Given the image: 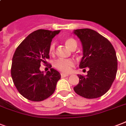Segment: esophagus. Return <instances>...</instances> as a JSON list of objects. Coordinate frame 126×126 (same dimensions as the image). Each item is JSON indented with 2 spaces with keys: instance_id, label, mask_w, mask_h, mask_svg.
<instances>
[{
  "instance_id": "1",
  "label": "esophagus",
  "mask_w": 126,
  "mask_h": 126,
  "mask_svg": "<svg viewBox=\"0 0 126 126\" xmlns=\"http://www.w3.org/2000/svg\"><path fill=\"white\" fill-rule=\"evenodd\" d=\"M68 76V74H65V73L61 74V78H65V77H66V76Z\"/></svg>"
}]
</instances>
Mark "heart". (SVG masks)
Instances as JSON below:
<instances>
[{
    "instance_id": "b5f03b06",
    "label": "heart",
    "mask_w": 126,
    "mask_h": 126,
    "mask_svg": "<svg viewBox=\"0 0 126 126\" xmlns=\"http://www.w3.org/2000/svg\"><path fill=\"white\" fill-rule=\"evenodd\" d=\"M65 45L72 50H74L77 47V42L74 39L68 37L65 41ZM48 52L50 55H54L56 52V45L55 43H52L50 45L48 48ZM75 65L74 61L71 59L64 60V59H58L54 61V66L56 69L60 70L63 72H68L71 70V68Z\"/></svg>"
}]
</instances>
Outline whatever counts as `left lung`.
Segmentation results:
<instances>
[{
    "instance_id": "obj_1",
    "label": "left lung",
    "mask_w": 126,
    "mask_h": 126,
    "mask_svg": "<svg viewBox=\"0 0 126 126\" xmlns=\"http://www.w3.org/2000/svg\"><path fill=\"white\" fill-rule=\"evenodd\" d=\"M74 33L83 46V56L79 68H89L87 76L78 75L79 83L74 90L85 98L102 96L109 91L116 78L118 62L115 50L109 40L93 30L78 29Z\"/></svg>"
}]
</instances>
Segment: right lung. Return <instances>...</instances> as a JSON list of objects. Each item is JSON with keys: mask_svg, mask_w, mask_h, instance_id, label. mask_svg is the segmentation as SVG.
<instances>
[{"mask_svg": "<svg viewBox=\"0 0 126 126\" xmlns=\"http://www.w3.org/2000/svg\"><path fill=\"white\" fill-rule=\"evenodd\" d=\"M60 30L40 29L28 35L18 46L12 59L11 75L13 83L22 96L33 102L48 98L55 91L61 75L51 68L44 74L40 71L42 63L50 58L49 46Z\"/></svg>", "mask_w": 126, "mask_h": 126, "instance_id": "1", "label": "right lung"}]
</instances>
